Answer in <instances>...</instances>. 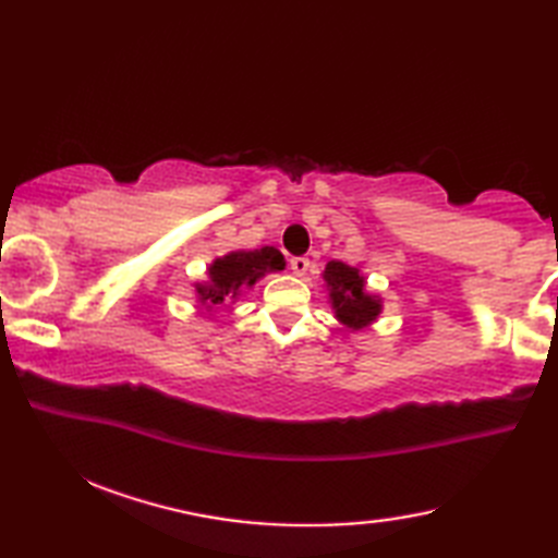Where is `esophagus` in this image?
<instances>
[{"label": "esophagus", "instance_id": "obj_1", "mask_svg": "<svg viewBox=\"0 0 558 558\" xmlns=\"http://www.w3.org/2000/svg\"><path fill=\"white\" fill-rule=\"evenodd\" d=\"M290 268H292L294 276L302 278V276H306V272H310L312 260L306 256H294V258H290Z\"/></svg>", "mask_w": 558, "mask_h": 558}]
</instances>
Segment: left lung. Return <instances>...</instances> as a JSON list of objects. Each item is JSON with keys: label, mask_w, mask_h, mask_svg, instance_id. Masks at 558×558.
Returning <instances> with one entry per match:
<instances>
[{"label": "left lung", "mask_w": 558, "mask_h": 558, "mask_svg": "<svg viewBox=\"0 0 558 558\" xmlns=\"http://www.w3.org/2000/svg\"><path fill=\"white\" fill-rule=\"evenodd\" d=\"M324 278L330 288V300H333L340 324L360 330L369 326L381 312V300L366 294L364 278L357 268L342 264V260H330L324 270Z\"/></svg>", "instance_id": "8db88e82"}]
</instances>
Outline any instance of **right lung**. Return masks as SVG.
<instances>
[{
    "instance_id": "1",
    "label": "right lung",
    "mask_w": 558,
    "mask_h": 558,
    "mask_svg": "<svg viewBox=\"0 0 558 558\" xmlns=\"http://www.w3.org/2000/svg\"><path fill=\"white\" fill-rule=\"evenodd\" d=\"M286 268V258L272 246L254 248V252H232L213 260L208 268V282H196V292L206 306H218L225 300H234L240 288H252L258 278L270 270Z\"/></svg>"
}]
</instances>
